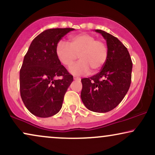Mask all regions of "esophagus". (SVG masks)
<instances>
[{
  "label": "esophagus",
  "mask_w": 155,
  "mask_h": 155,
  "mask_svg": "<svg viewBox=\"0 0 155 155\" xmlns=\"http://www.w3.org/2000/svg\"><path fill=\"white\" fill-rule=\"evenodd\" d=\"M74 80H81V78L78 77V76H74Z\"/></svg>",
  "instance_id": "obj_1"
}]
</instances>
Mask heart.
<instances>
[{
  "label": "heart",
  "mask_w": 155,
  "mask_h": 155,
  "mask_svg": "<svg viewBox=\"0 0 155 155\" xmlns=\"http://www.w3.org/2000/svg\"><path fill=\"white\" fill-rule=\"evenodd\" d=\"M58 61L66 67L71 66L78 55L80 60L70 68L74 75L97 72L104 66L108 58V46L102 40H97L94 35L81 33L71 36L69 44L64 41L57 43L55 48Z\"/></svg>",
  "instance_id": "obj_1"
}]
</instances>
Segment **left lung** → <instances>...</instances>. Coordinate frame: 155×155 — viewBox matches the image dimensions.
Segmentation results:
<instances>
[{
  "mask_svg": "<svg viewBox=\"0 0 155 155\" xmlns=\"http://www.w3.org/2000/svg\"><path fill=\"white\" fill-rule=\"evenodd\" d=\"M95 31L107 41L108 58L99 73L81 79V98L90 111L104 113L117 107L127 94L132 81V61L118 38L104 31Z\"/></svg>",
  "mask_w": 155,
  "mask_h": 155,
  "instance_id": "8db88e82",
  "label": "left lung"
}]
</instances>
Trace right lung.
Returning <instances> with one entry per match:
<instances>
[{
  "mask_svg": "<svg viewBox=\"0 0 155 155\" xmlns=\"http://www.w3.org/2000/svg\"><path fill=\"white\" fill-rule=\"evenodd\" d=\"M74 28H51L35 38L20 70V92L28 111L38 117H49L62 107L73 76L61 65L55 48L62 37Z\"/></svg>",
  "mask_w": 155,
  "mask_h": 155,
  "instance_id": "1",
  "label": "right lung"
}]
</instances>
